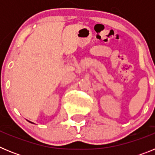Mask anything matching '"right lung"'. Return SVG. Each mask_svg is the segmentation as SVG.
I'll use <instances>...</instances> for the list:
<instances>
[{
  "label": "right lung",
  "mask_w": 155,
  "mask_h": 155,
  "mask_svg": "<svg viewBox=\"0 0 155 155\" xmlns=\"http://www.w3.org/2000/svg\"><path fill=\"white\" fill-rule=\"evenodd\" d=\"M30 123H31V122H30ZM31 124H32V123H31Z\"/></svg>",
  "instance_id": "right-lung-1"
}]
</instances>
